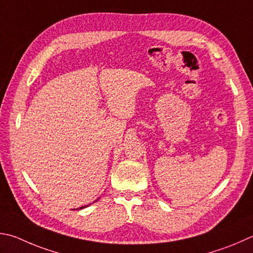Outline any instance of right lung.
I'll list each match as a JSON object with an SVG mask.
<instances>
[{"label": "right lung", "instance_id": "right-lung-1", "mask_svg": "<svg viewBox=\"0 0 253 253\" xmlns=\"http://www.w3.org/2000/svg\"><path fill=\"white\" fill-rule=\"evenodd\" d=\"M97 200H98V199H96L95 201H97ZM95 201H94V203H95ZM88 206H90V205H87V206H84V207H81L80 209H83V208H85V207H88Z\"/></svg>", "mask_w": 253, "mask_h": 253}]
</instances>
